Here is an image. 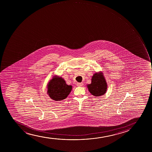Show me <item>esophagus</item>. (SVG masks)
Listing matches in <instances>:
<instances>
[{"label": "esophagus", "instance_id": "obj_1", "mask_svg": "<svg viewBox=\"0 0 152 152\" xmlns=\"http://www.w3.org/2000/svg\"><path fill=\"white\" fill-rule=\"evenodd\" d=\"M77 86H83V83H78L77 84Z\"/></svg>", "mask_w": 152, "mask_h": 152}]
</instances>
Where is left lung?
I'll use <instances>...</instances> for the list:
<instances>
[{
    "label": "left lung",
    "mask_w": 152,
    "mask_h": 152,
    "mask_svg": "<svg viewBox=\"0 0 152 152\" xmlns=\"http://www.w3.org/2000/svg\"><path fill=\"white\" fill-rule=\"evenodd\" d=\"M104 75L101 71L94 74L91 77V83L87 85L89 91L93 96H99L107 92V83Z\"/></svg>",
    "instance_id": "8db88e82"
}]
</instances>
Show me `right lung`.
I'll return each instance as SVG.
<instances>
[{
	"label": "right lung",
	"instance_id": "add662e5",
	"mask_svg": "<svg viewBox=\"0 0 152 152\" xmlns=\"http://www.w3.org/2000/svg\"><path fill=\"white\" fill-rule=\"evenodd\" d=\"M47 89V94L50 99L60 101L66 99L72 91V86L67 85L62 77L55 75L48 83Z\"/></svg>",
	"mask_w": 152,
	"mask_h": 152
}]
</instances>
